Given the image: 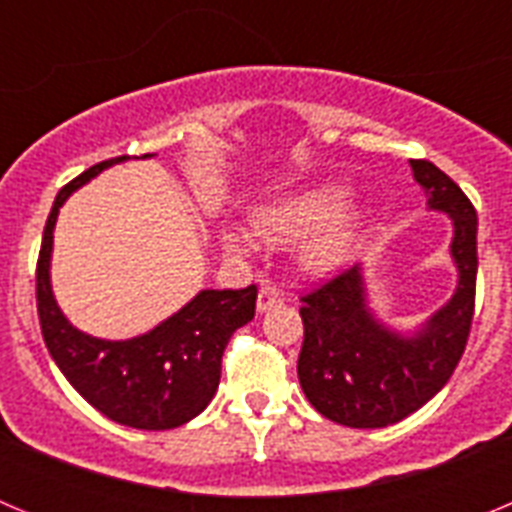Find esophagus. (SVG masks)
Returning a JSON list of instances; mask_svg holds the SVG:
<instances>
[{
  "label": "esophagus",
  "instance_id": "obj_1",
  "mask_svg": "<svg viewBox=\"0 0 512 512\" xmlns=\"http://www.w3.org/2000/svg\"><path fill=\"white\" fill-rule=\"evenodd\" d=\"M282 302H284V297L277 287H271V284H261L259 300H256V310L266 312V310H271V307L282 305Z\"/></svg>",
  "mask_w": 512,
  "mask_h": 512
}]
</instances>
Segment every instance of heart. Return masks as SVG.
Wrapping results in <instances>:
<instances>
[{
    "label": "heart",
    "mask_w": 512,
    "mask_h": 512,
    "mask_svg": "<svg viewBox=\"0 0 512 512\" xmlns=\"http://www.w3.org/2000/svg\"><path fill=\"white\" fill-rule=\"evenodd\" d=\"M348 200L351 189L338 182L300 189L261 207L253 215V233L271 246H289L307 238L300 248L302 266L312 274H323L346 259L366 220V207H346ZM220 241L233 256L253 253V241L238 228H225Z\"/></svg>",
    "instance_id": "heart-1"
}]
</instances>
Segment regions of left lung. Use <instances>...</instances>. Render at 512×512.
Listing matches in <instances>:
<instances>
[{
    "label": "left lung",
    "mask_w": 512,
    "mask_h": 512,
    "mask_svg": "<svg viewBox=\"0 0 512 512\" xmlns=\"http://www.w3.org/2000/svg\"><path fill=\"white\" fill-rule=\"evenodd\" d=\"M428 210L451 217L456 289L410 333L384 325L369 307L364 266L356 264L302 297L297 377L310 405L348 428L400 423L443 390L467 346L477 284V212L454 179L431 161H410Z\"/></svg>",
    "instance_id": "8db88e82"
}]
</instances>
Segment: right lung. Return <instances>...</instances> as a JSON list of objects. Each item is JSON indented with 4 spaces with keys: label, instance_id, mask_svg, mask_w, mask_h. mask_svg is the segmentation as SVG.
<instances>
[{
    "label": "right lung",
    "instance_id": "add662e5",
    "mask_svg": "<svg viewBox=\"0 0 512 512\" xmlns=\"http://www.w3.org/2000/svg\"><path fill=\"white\" fill-rule=\"evenodd\" d=\"M146 153L143 158H151ZM125 156L102 161L58 192L38 256V318L45 346L71 387L99 413L128 428L169 431L189 423L215 397L223 351L253 320L256 287L202 289L182 310L143 336L107 341L69 323L53 297L51 256L58 212L76 189Z\"/></svg>",
    "mask_w": 512,
    "mask_h": 512
}]
</instances>
